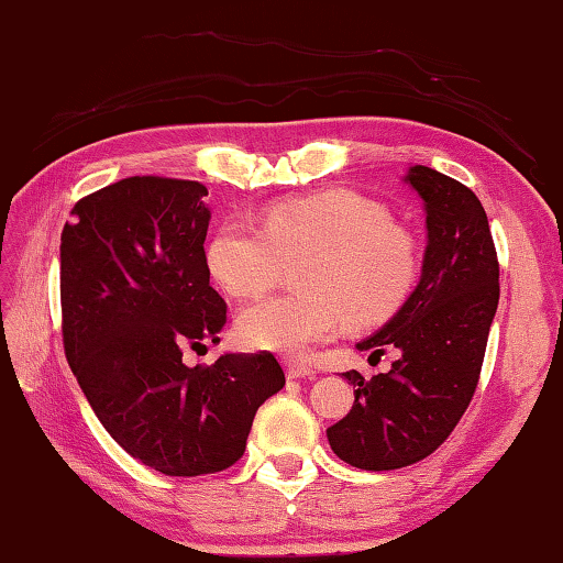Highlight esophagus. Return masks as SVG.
<instances>
[{
    "label": "esophagus",
    "mask_w": 563,
    "mask_h": 563,
    "mask_svg": "<svg viewBox=\"0 0 563 563\" xmlns=\"http://www.w3.org/2000/svg\"><path fill=\"white\" fill-rule=\"evenodd\" d=\"M284 367H286V377H291V379H301V377H313L316 375L313 367L303 365V363H294V360H289V363H284Z\"/></svg>",
    "instance_id": "34e87169"
}]
</instances>
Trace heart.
<instances>
[{"label":"heart","mask_w":563,"mask_h":563,"mask_svg":"<svg viewBox=\"0 0 563 563\" xmlns=\"http://www.w3.org/2000/svg\"><path fill=\"white\" fill-rule=\"evenodd\" d=\"M301 294L272 296L238 318V338L252 350L303 355L333 338L350 318L377 325L399 311L417 282V247L375 200L325 190L272 208L264 228L232 218L208 245V267L238 299L260 296L286 269Z\"/></svg>","instance_id":"obj_1"}]
</instances>
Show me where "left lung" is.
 <instances>
[{
  "mask_svg": "<svg viewBox=\"0 0 563 563\" xmlns=\"http://www.w3.org/2000/svg\"><path fill=\"white\" fill-rule=\"evenodd\" d=\"M427 213L419 284L401 309L357 350H399L389 373L355 387L345 417L325 431L338 459L363 471H395L437 451L478 387L487 333L500 299V267L478 196L429 166L401 178Z\"/></svg>",
  "mask_w": 563,
  "mask_h": 563,
  "instance_id": "obj_1",
  "label": "left lung"
}]
</instances>
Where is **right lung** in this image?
I'll list each match as a JSON object with an SVG mask.
<instances>
[{"mask_svg":"<svg viewBox=\"0 0 563 563\" xmlns=\"http://www.w3.org/2000/svg\"><path fill=\"white\" fill-rule=\"evenodd\" d=\"M208 188L132 176L70 210L60 235L63 345L110 437L178 478L242 459L257 409L284 387L272 353L188 367L184 347L220 343L228 306L210 286Z\"/></svg>","mask_w":563,"mask_h":563,"instance_id":"1","label":"right lung"}]
</instances>
